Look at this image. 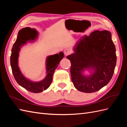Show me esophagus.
I'll return each instance as SVG.
<instances>
[{"mask_svg":"<svg viewBox=\"0 0 127 127\" xmlns=\"http://www.w3.org/2000/svg\"><path fill=\"white\" fill-rule=\"evenodd\" d=\"M71 52V50H70L69 49L67 48V49H64V55L66 56H68V55H69V54H70Z\"/></svg>","mask_w":127,"mask_h":127,"instance_id":"esophagus-1","label":"esophagus"}]
</instances>
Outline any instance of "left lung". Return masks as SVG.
I'll list each match as a JSON object with an SVG mask.
<instances>
[{
	"instance_id": "left-lung-1",
	"label": "left lung",
	"mask_w": 127,
	"mask_h": 127,
	"mask_svg": "<svg viewBox=\"0 0 127 127\" xmlns=\"http://www.w3.org/2000/svg\"><path fill=\"white\" fill-rule=\"evenodd\" d=\"M74 51L67 58L70 60L71 80L77 90L93 93L109 83L117 62L116 47L109 31H95L82 36ZM85 70L90 74L84 75Z\"/></svg>"
}]
</instances>
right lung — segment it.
Listing matches in <instances>:
<instances>
[{"label":"right lung","mask_w":127,"mask_h":127,"mask_svg":"<svg viewBox=\"0 0 127 127\" xmlns=\"http://www.w3.org/2000/svg\"><path fill=\"white\" fill-rule=\"evenodd\" d=\"M38 33L35 30L30 28H25L18 32L17 39L14 44L10 56V65L14 78L17 83L25 89L34 93H38L46 90L52 81V77L60 61L64 57L63 52L47 57L46 59L47 75L39 82H33L26 78L18 67L19 52L22 46L28 42H32L36 40Z\"/></svg>","instance_id":"obj_1"}]
</instances>
